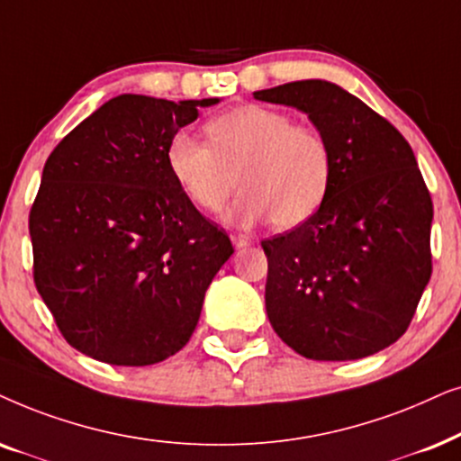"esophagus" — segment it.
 <instances>
[{"mask_svg": "<svg viewBox=\"0 0 461 461\" xmlns=\"http://www.w3.org/2000/svg\"><path fill=\"white\" fill-rule=\"evenodd\" d=\"M231 244H234L236 249H247L250 247V238L244 234H231Z\"/></svg>", "mask_w": 461, "mask_h": 461, "instance_id": "34e87169", "label": "esophagus"}]
</instances>
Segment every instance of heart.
<instances>
[{"label":"heart","mask_w":461,"mask_h":461,"mask_svg":"<svg viewBox=\"0 0 461 461\" xmlns=\"http://www.w3.org/2000/svg\"><path fill=\"white\" fill-rule=\"evenodd\" d=\"M208 140L176 132L167 149L170 175L202 212H225L227 223L253 227L269 219L293 230L314 217L333 181V149L314 126L266 105H242L206 124ZM239 179L236 180L235 176Z\"/></svg>","instance_id":"obj_1"}]
</instances>
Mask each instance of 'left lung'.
I'll list each match as a JSON object with an SVG mask.
<instances>
[{
  "mask_svg": "<svg viewBox=\"0 0 461 461\" xmlns=\"http://www.w3.org/2000/svg\"><path fill=\"white\" fill-rule=\"evenodd\" d=\"M308 113L333 149L314 217L263 240L266 310L294 352L356 360L409 329L432 274V198L413 149L388 120L324 79L253 92Z\"/></svg>",
  "mask_w": 461,
  "mask_h": 461,
  "instance_id": "obj_1",
  "label": "left lung"
}]
</instances>
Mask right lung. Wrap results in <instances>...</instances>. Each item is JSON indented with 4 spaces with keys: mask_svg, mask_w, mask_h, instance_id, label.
Returning <instances> with one entry per match:
<instances>
[{
    "mask_svg": "<svg viewBox=\"0 0 461 461\" xmlns=\"http://www.w3.org/2000/svg\"><path fill=\"white\" fill-rule=\"evenodd\" d=\"M219 98L120 95L46 159L29 212L33 280L69 346L118 366L179 352L234 253L176 185L170 139Z\"/></svg>",
    "mask_w": 461,
    "mask_h": 461,
    "instance_id": "obj_1",
    "label": "right lung"
}]
</instances>
